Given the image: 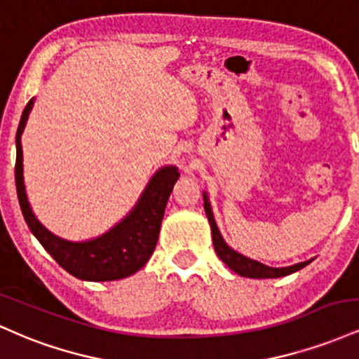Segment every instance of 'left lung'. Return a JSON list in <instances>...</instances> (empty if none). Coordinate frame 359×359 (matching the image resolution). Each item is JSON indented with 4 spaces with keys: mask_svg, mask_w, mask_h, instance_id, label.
<instances>
[{
    "mask_svg": "<svg viewBox=\"0 0 359 359\" xmlns=\"http://www.w3.org/2000/svg\"><path fill=\"white\" fill-rule=\"evenodd\" d=\"M204 209H205V214H208L209 224H211V229H212V245H214V250H216L217 257H219L233 271H236L238 275H241V277H250V278L285 277V275L294 273V271L304 269V266L311 263V259H309V262L297 263V265L294 266H285V269H271V266L262 265V263L255 262V259L243 257V255L236 253V251L229 248V246L224 243V240L221 238L219 229H217L216 221H214L211 205H209V201L205 196H204Z\"/></svg>",
    "mask_w": 359,
    "mask_h": 359,
    "instance_id": "1",
    "label": "left lung"
}]
</instances>
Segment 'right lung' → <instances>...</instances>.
Masks as SVG:
<instances>
[{
	"label": "right lung",
	"mask_w": 359,
	"mask_h": 359,
	"mask_svg": "<svg viewBox=\"0 0 359 359\" xmlns=\"http://www.w3.org/2000/svg\"><path fill=\"white\" fill-rule=\"evenodd\" d=\"M32 106L34 100L28 101L27 108L23 109L16 131L15 163L16 194L28 228L35 234L40 245L50 253V257L74 277L89 282H109V280L130 277L142 269L154 253L167 201L179 179V172L175 167H165L156 172L130 216L101 238L86 243L60 240L36 221L25 192L23 151L20 138Z\"/></svg>",
	"instance_id": "right-lung-1"
}]
</instances>
